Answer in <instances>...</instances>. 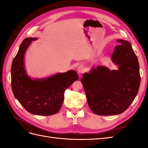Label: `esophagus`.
Instances as JSON below:
<instances>
[{"label":"esophagus","mask_w":148,"mask_h":148,"mask_svg":"<svg viewBox=\"0 0 148 148\" xmlns=\"http://www.w3.org/2000/svg\"><path fill=\"white\" fill-rule=\"evenodd\" d=\"M84 71V66L83 65H79L78 67V72L79 73H82Z\"/></svg>","instance_id":"34e87169"}]
</instances>
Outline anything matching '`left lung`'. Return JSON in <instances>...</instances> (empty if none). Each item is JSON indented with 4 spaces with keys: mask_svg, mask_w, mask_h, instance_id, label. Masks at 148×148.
<instances>
[{
    "mask_svg": "<svg viewBox=\"0 0 148 148\" xmlns=\"http://www.w3.org/2000/svg\"><path fill=\"white\" fill-rule=\"evenodd\" d=\"M117 42L112 60L119 70L97 66L81 79L88 105L97 115L122 114L135 99L140 88V66L131 44L122 39Z\"/></svg>",
    "mask_w": 148,
    "mask_h": 148,
    "instance_id": "1",
    "label": "left lung"
}]
</instances>
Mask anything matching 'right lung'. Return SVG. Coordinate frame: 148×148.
<instances>
[{
    "instance_id": "add662e5",
    "label": "right lung",
    "mask_w": 148,
    "mask_h": 148,
    "mask_svg": "<svg viewBox=\"0 0 148 148\" xmlns=\"http://www.w3.org/2000/svg\"><path fill=\"white\" fill-rule=\"evenodd\" d=\"M37 38H25L12 62L11 84L13 95L29 113L51 115L58 112L66 89L78 79L77 73L69 70L44 79H31L26 73L24 56L30 43Z\"/></svg>"
}]
</instances>
